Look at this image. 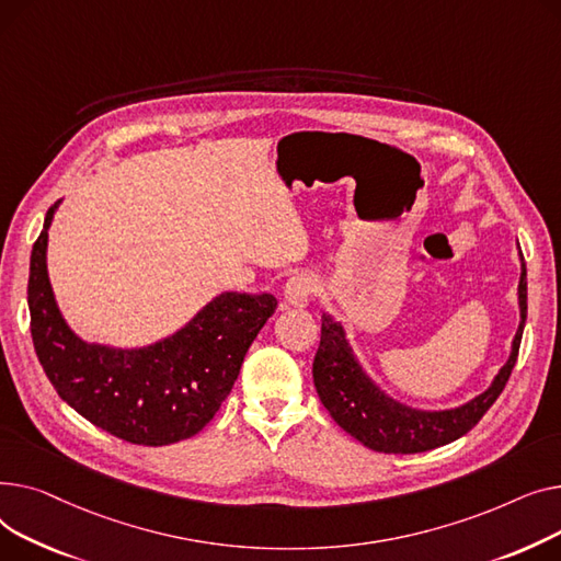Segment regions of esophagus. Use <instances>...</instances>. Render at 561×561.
<instances>
[{
    "instance_id": "obj_1",
    "label": "esophagus",
    "mask_w": 561,
    "mask_h": 561,
    "mask_svg": "<svg viewBox=\"0 0 561 561\" xmlns=\"http://www.w3.org/2000/svg\"><path fill=\"white\" fill-rule=\"evenodd\" d=\"M314 278L308 274H296L287 280L285 291H283V301L285 308H306L314 294Z\"/></svg>"
}]
</instances>
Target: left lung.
Here are the masks:
<instances>
[{
  "instance_id": "1",
  "label": "left lung",
  "mask_w": 561,
  "mask_h": 561,
  "mask_svg": "<svg viewBox=\"0 0 561 561\" xmlns=\"http://www.w3.org/2000/svg\"><path fill=\"white\" fill-rule=\"evenodd\" d=\"M518 257L520 278L516 294L520 319L510 357L482 393L457 408L421 410L389 397L359 365L342 321H335L333 314L323 312L312 378L323 408L331 412L337 425L367 448L397 455L433 450L467 435L493 401L501 397L516 365L525 317H528V274H525L523 253H518Z\"/></svg>"
}]
</instances>
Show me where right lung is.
Wrapping results in <instances>:
<instances>
[{
  "instance_id": "obj_1",
  "label": "right lung",
  "mask_w": 561,
  "mask_h": 561,
  "mask_svg": "<svg viewBox=\"0 0 561 561\" xmlns=\"http://www.w3.org/2000/svg\"><path fill=\"white\" fill-rule=\"evenodd\" d=\"M56 202L28 267L31 337L58 397L102 431L140 446H168L204 431L233 389L244 355L276 312L272 294L221 291L176 333L147 346L81 340L65 321L47 272Z\"/></svg>"
}]
</instances>
